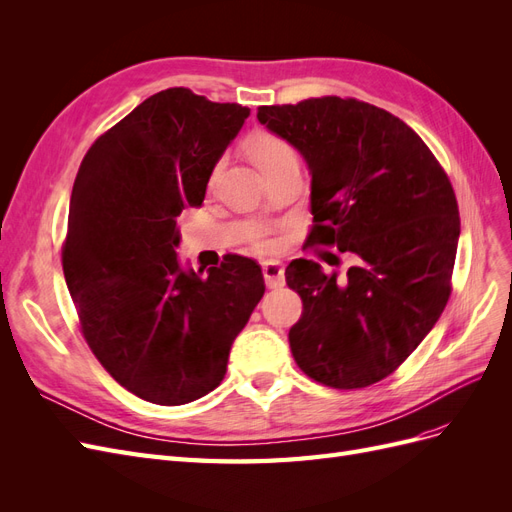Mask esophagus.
Instances as JSON below:
<instances>
[{
	"instance_id": "1",
	"label": "esophagus",
	"mask_w": 512,
	"mask_h": 512,
	"mask_svg": "<svg viewBox=\"0 0 512 512\" xmlns=\"http://www.w3.org/2000/svg\"><path fill=\"white\" fill-rule=\"evenodd\" d=\"M262 275H265V282L269 288H282L286 277H284V265L277 260H269L262 265Z\"/></svg>"
}]
</instances>
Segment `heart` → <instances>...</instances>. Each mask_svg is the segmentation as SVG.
<instances>
[{
    "label": "heart",
    "instance_id": "1",
    "mask_svg": "<svg viewBox=\"0 0 512 512\" xmlns=\"http://www.w3.org/2000/svg\"><path fill=\"white\" fill-rule=\"evenodd\" d=\"M250 151H252V158L256 160V164L260 168H267L275 162H280L284 158H292L294 151L292 147L282 141V138H277L273 134H260L256 136L252 145H250ZM250 239L258 245V247H269L271 245V239H269V228L267 226H254L250 230Z\"/></svg>",
    "mask_w": 512,
    "mask_h": 512
}]
</instances>
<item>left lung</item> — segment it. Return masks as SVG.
Returning <instances> with one entry per match:
<instances>
[{"instance_id": "left-lung-1", "label": "left lung", "mask_w": 512, "mask_h": 512, "mask_svg": "<svg viewBox=\"0 0 512 512\" xmlns=\"http://www.w3.org/2000/svg\"><path fill=\"white\" fill-rule=\"evenodd\" d=\"M312 175L307 245H335L356 265L339 280L292 260L286 284L303 314L288 333L301 371L333 389H363L404 363L451 297L459 241L453 185L429 147L384 108L354 98L260 106Z\"/></svg>"}]
</instances>
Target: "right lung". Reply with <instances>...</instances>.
I'll return each instance as SVG.
<instances>
[{
    "mask_svg": "<svg viewBox=\"0 0 512 512\" xmlns=\"http://www.w3.org/2000/svg\"><path fill=\"white\" fill-rule=\"evenodd\" d=\"M250 117L185 87L138 104L91 145L76 175L61 262L91 352L158 406L205 397L265 294L260 265L228 254L183 267L177 218L200 207L215 164Z\"/></svg>",
    "mask_w": 512,
    "mask_h": 512,
    "instance_id": "add662e5",
    "label": "right lung"
}]
</instances>
